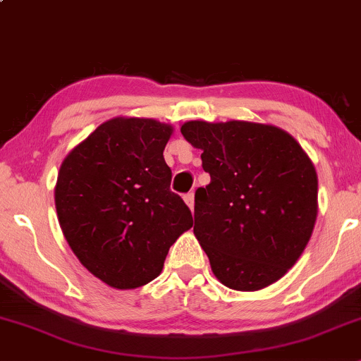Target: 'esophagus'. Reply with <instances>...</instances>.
<instances>
[{
  "mask_svg": "<svg viewBox=\"0 0 361 361\" xmlns=\"http://www.w3.org/2000/svg\"><path fill=\"white\" fill-rule=\"evenodd\" d=\"M185 202H186V205H188L190 209L193 210V207H195V195H193V192L185 195Z\"/></svg>",
  "mask_w": 361,
  "mask_h": 361,
  "instance_id": "obj_1",
  "label": "esophagus"
}]
</instances>
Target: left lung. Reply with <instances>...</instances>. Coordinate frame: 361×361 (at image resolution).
Wrapping results in <instances>:
<instances>
[{
	"mask_svg": "<svg viewBox=\"0 0 361 361\" xmlns=\"http://www.w3.org/2000/svg\"><path fill=\"white\" fill-rule=\"evenodd\" d=\"M181 134L202 149L210 175L195 193L193 233L214 275L241 292L280 280L317 217V175L304 149L279 127L241 120H193Z\"/></svg>",
	"mask_w": 361,
	"mask_h": 361,
	"instance_id": "8db88e82",
	"label": "left lung"
}]
</instances>
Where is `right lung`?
<instances>
[{"mask_svg":"<svg viewBox=\"0 0 361 361\" xmlns=\"http://www.w3.org/2000/svg\"><path fill=\"white\" fill-rule=\"evenodd\" d=\"M173 128L111 118L62 161L56 185L61 229L86 270L114 288L159 275L171 244L193 226L164 161Z\"/></svg>","mask_w":361,"mask_h":361,"instance_id":"obj_1","label":"right lung"}]
</instances>
